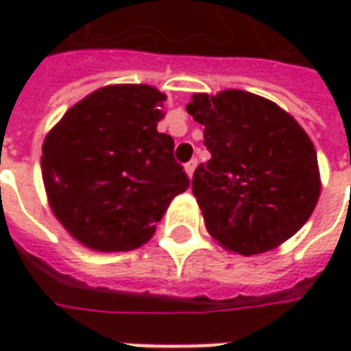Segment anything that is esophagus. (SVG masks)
Returning a JSON list of instances; mask_svg holds the SVG:
<instances>
[{
    "label": "esophagus",
    "instance_id": "34e87169",
    "mask_svg": "<svg viewBox=\"0 0 351 351\" xmlns=\"http://www.w3.org/2000/svg\"><path fill=\"white\" fill-rule=\"evenodd\" d=\"M195 168H197V160H191V162H187V164H185V171H187V176H189V178L193 176Z\"/></svg>",
    "mask_w": 351,
    "mask_h": 351
}]
</instances>
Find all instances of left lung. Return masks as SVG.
Listing matches in <instances>:
<instances>
[{"label": "left lung", "mask_w": 351, "mask_h": 351, "mask_svg": "<svg viewBox=\"0 0 351 351\" xmlns=\"http://www.w3.org/2000/svg\"><path fill=\"white\" fill-rule=\"evenodd\" d=\"M187 113L205 127L210 152L191 183L209 234L240 256L289 240L320 197L317 150L303 127L274 101L242 89L193 93Z\"/></svg>", "instance_id": "8db88e82"}]
</instances>
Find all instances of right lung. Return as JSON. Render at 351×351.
<instances>
[{"label": "right lung", "mask_w": 351, "mask_h": 351, "mask_svg": "<svg viewBox=\"0 0 351 351\" xmlns=\"http://www.w3.org/2000/svg\"><path fill=\"white\" fill-rule=\"evenodd\" d=\"M164 101L146 84L105 86L47 134L40 168L48 205L86 248H141L171 199L189 187L173 160V138L158 132Z\"/></svg>", "instance_id": "obj_1"}]
</instances>
